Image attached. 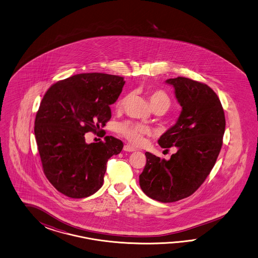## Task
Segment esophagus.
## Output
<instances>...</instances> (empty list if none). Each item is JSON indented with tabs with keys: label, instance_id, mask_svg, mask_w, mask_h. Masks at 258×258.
Returning a JSON list of instances; mask_svg holds the SVG:
<instances>
[{
	"label": "esophagus",
	"instance_id": "obj_1",
	"mask_svg": "<svg viewBox=\"0 0 258 258\" xmlns=\"http://www.w3.org/2000/svg\"><path fill=\"white\" fill-rule=\"evenodd\" d=\"M124 150L125 151H127V152H133V151H135L136 149L133 147V146H131V145H128V144H126L124 146Z\"/></svg>",
	"mask_w": 258,
	"mask_h": 258
}]
</instances>
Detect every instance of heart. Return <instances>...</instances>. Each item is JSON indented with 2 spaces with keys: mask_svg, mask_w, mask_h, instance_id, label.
Wrapping results in <instances>:
<instances>
[{
  "mask_svg": "<svg viewBox=\"0 0 258 258\" xmlns=\"http://www.w3.org/2000/svg\"><path fill=\"white\" fill-rule=\"evenodd\" d=\"M130 95H125L119 99L116 104L117 109H122L127 101ZM149 99L152 109L159 106H165L167 109L170 105V98L163 91L155 90L149 91ZM118 133L123 135L130 142L135 145H139L143 142V137L149 133V127L148 125L134 123V122H124L119 124L117 126Z\"/></svg>",
  "mask_w": 258,
  "mask_h": 258,
  "instance_id": "b5f03b06",
  "label": "heart"
}]
</instances>
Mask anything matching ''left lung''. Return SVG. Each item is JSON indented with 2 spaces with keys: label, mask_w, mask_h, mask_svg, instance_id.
<instances>
[{
  "label": "left lung",
  "mask_w": 258,
  "mask_h": 258,
  "mask_svg": "<svg viewBox=\"0 0 258 258\" xmlns=\"http://www.w3.org/2000/svg\"><path fill=\"white\" fill-rule=\"evenodd\" d=\"M165 83L174 88L181 111L158 144L177 152L169 160L146 152L139 182L149 198L174 203L192 195L210 174L222 146L225 116L218 95L206 84L182 77Z\"/></svg>",
  "instance_id": "obj_1"
}]
</instances>
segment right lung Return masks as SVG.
Returning <instances> with one entry per match:
<instances>
[{"label":"right lung","instance_id":"obj_1","mask_svg":"<svg viewBox=\"0 0 258 258\" xmlns=\"http://www.w3.org/2000/svg\"><path fill=\"white\" fill-rule=\"evenodd\" d=\"M124 78L101 73L78 74L50 87L40 102L35 136L43 171L63 195L82 199L103 185L107 162L124 144L112 136L87 144L85 133L100 130L111 117Z\"/></svg>","mask_w":258,"mask_h":258}]
</instances>
